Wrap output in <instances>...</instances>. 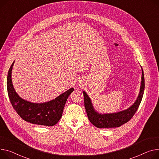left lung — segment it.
I'll return each mask as SVG.
<instances>
[{"label": "left lung", "instance_id": "obj_1", "mask_svg": "<svg viewBox=\"0 0 159 159\" xmlns=\"http://www.w3.org/2000/svg\"><path fill=\"white\" fill-rule=\"evenodd\" d=\"M144 77L142 68V81L140 92L135 102L128 109L113 114H100L93 109L91 100L85 91H83L85 106L88 118L90 122L97 128H115L130 121L138 109L141 102L144 91Z\"/></svg>", "mask_w": 159, "mask_h": 159}]
</instances>
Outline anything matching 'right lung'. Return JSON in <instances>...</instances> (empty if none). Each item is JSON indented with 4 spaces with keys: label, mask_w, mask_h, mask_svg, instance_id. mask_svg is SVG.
I'll return each mask as SVG.
<instances>
[{
    "label": "right lung",
    "mask_w": 159,
    "mask_h": 159,
    "mask_svg": "<svg viewBox=\"0 0 159 159\" xmlns=\"http://www.w3.org/2000/svg\"><path fill=\"white\" fill-rule=\"evenodd\" d=\"M14 62L7 73V89L9 98L17 114L25 121L33 124L54 126L61 119L69 95L74 91L71 88L54 100L43 103H33L21 98L15 92L11 80Z\"/></svg>",
    "instance_id": "add662e5"
}]
</instances>
